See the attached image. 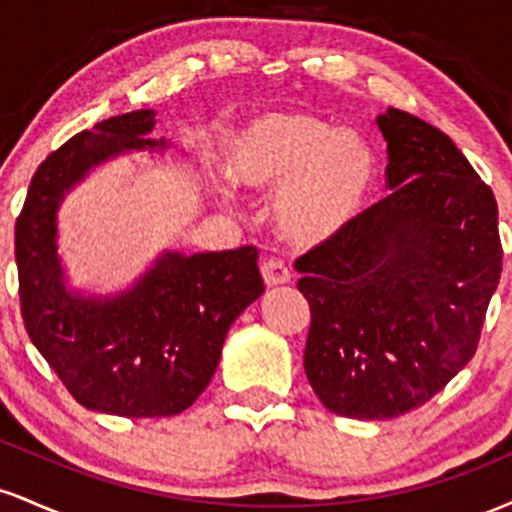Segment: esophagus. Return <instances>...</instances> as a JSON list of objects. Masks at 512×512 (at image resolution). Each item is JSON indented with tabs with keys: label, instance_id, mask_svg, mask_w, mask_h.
Masks as SVG:
<instances>
[{
	"label": "esophagus",
	"instance_id": "esophagus-1",
	"mask_svg": "<svg viewBox=\"0 0 512 512\" xmlns=\"http://www.w3.org/2000/svg\"><path fill=\"white\" fill-rule=\"evenodd\" d=\"M260 269H262V276H264V284H267V286L289 284V281H291L289 267H286L284 260H279V257H267V260L262 262Z\"/></svg>",
	"mask_w": 512,
	"mask_h": 512
}]
</instances>
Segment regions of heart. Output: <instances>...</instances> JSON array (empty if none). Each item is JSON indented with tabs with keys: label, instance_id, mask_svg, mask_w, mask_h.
Here are the masks:
<instances>
[{
	"label": "heart",
	"instance_id": "obj_1",
	"mask_svg": "<svg viewBox=\"0 0 512 512\" xmlns=\"http://www.w3.org/2000/svg\"><path fill=\"white\" fill-rule=\"evenodd\" d=\"M231 175L250 190H281V231L313 245L366 209L378 185V156L356 129L308 110H269L233 134Z\"/></svg>",
	"mask_w": 512,
	"mask_h": 512
}]
</instances>
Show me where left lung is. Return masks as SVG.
Returning <instances> with one entry per match:
<instances>
[{"mask_svg":"<svg viewBox=\"0 0 512 512\" xmlns=\"http://www.w3.org/2000/svg\"><path fill=\"white\" fill-rule=\"evenodd\" d=\"M390 195L296 260L303 366L327 409L395 419L472 361L503 269L491 187L448 134L390 108Z\"/></svg>","mask_w":512,"mask_h":512,"instance_id":"left-lung-1","label":"left lung"}]
</instances>
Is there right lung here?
<instances>
[{"label": "right lung", "mask_w": 512, "mask_h": 512, "mask_svg": "<svg viewBox=\"0 0 512 512\" xmlns=\"http://www.w3.org/2000/svg\"><path fill=\"white\" fill-rule=\"evenodd\" d=\"M154 110H134L74 134L40 163L16 219L21 317L69 395L103 414L173 416L209 385L228 327L264 281L257 248L161 257L113 301L69 296L55 248V211L64 190L105 158L156 149L146 137Z\"/></svg>", "instance_id": "add662e5"}]
</instances>
